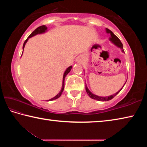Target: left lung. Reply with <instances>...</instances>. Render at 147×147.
Instances as JSON below:
<instances>
[{
	"label": "left lung",
	"mask_w": 147,
	"mask_h": 147,
	"mask_svg": "<svg viewBox=\"0 0 147 147\" xmlns=\"http://www.w3.org/2000/svg\"><path fill=\"white\" fill-rule=\"evenodd\" d=\"M106 32H107V33H109L111 35V38H109L110 41L112 42L113 43L115 44V45H117L118 47H119V48H121V49H123V43H122L121 42L120 39H119L117 38V37L114 34L113 32L110 30L106 28ZM123 51H124L123 50ZM122 89H123V88H121L120 90H119L118 92H117L116 93L113 94V95H110V96H104V97H103V96H99L95 95V94L92 93L91 92H90V91L89 90L88 87H87L86 85V90L87 93H88V94L89 96V97H91V98H93V99H94V100H99V101H108V100H111V99H112L114 97V96H115L117 94L119 93V92L121 91Z\"/></svg>",
	"instance_id": "obj_1"
}]
</instances>
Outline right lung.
Listing matches in <instances>:
<instances>
[{
	"instance_id": "right-lung-1",
	"label": "right lung",
	"mask_w": 147,
	"mask_h": 147,
	"mask_svg": "<svg viewBox=\"0 0 147 147\" xmlns=\"http://www.w3.org/2000/svg\"><path fill=\"white\" fill-rule=\"evenodd\" d=\"M47 27L45 26V25H43V26H39L38 28H37L36 30H34L33 32H32V33L30 35V36L28 37V38H27V39H26L25 41H24V44H23V49H24V46H25V44H26V43L27 42V41H28V38H31V37L34 36H35V35H36V34L43 33V32H45V31L47 30ZM71 69H72V66H70V67H68L67 69H66L65 72V73H64L63 77V83H62L63 84H62V88H61V89L60 92H59V93L58 94H57V95H56V96H54V98H51V99H50V100H49V101L55 100V99L59 98V96H61V93H62V92H63V89H64V81H65V76H66L67 74L69 73V72L71 71Z\"/></svg>"
}]
</instances>
